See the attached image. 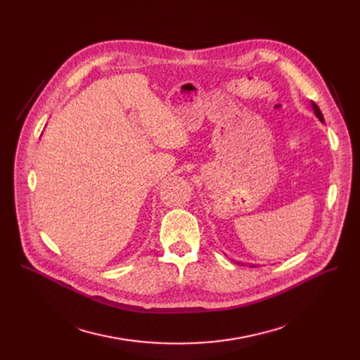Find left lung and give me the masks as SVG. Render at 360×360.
Returning a JSON list of instances; mask_svg holds the SVG:
<instances>
[{
	"mask_svg": "<svg viewBox=\"0 0 360 360\" xmlns=\"http://www.w3.org/2000/svg\"><path fill=\"white\" fill-rule=\"evenodd\" d=\"M312 109H314V112H315V115L318 117V120L321 121V122H324V117H323V113H321V110H319V108L312 102ZM239 264V262H238ZM251 267H255V266H251Z\"/></svg>",
	"mask_w": 360,
	"mask_h": 360,
	"instance_id": "8db88e82",
	"label": "left lung"
}]
</instances>
